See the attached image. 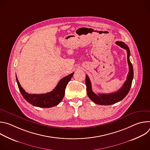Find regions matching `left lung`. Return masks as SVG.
Listing matches in <instances>:
<instances>
[{
    "label": "left lung",
    "mask_w": 150,
    "mask_h": 150,
    "mask_svg": "<svg viewBox=\"0 0 150 150\" xmlns=\"http://www.w3.org/2000/svg\"><path fill=\"white\" fill-rule=\"evenodd\" d=\"M116 44L125 49L127 52V63L129 65V73L127 74L126 81L125 82L122 87L117 91L110 94H98L94 93L91 88V81L88 76L86 75L85 84L87 86V92L89 98L96 104L100 105H111L116 103L123 100L129 93L132 85L134 78V69L132 63L129 60L130 50L128 46L123 42L116 41Z\"/></svg>",
    "instance_id": "left-lung-1"
}]
</instances>
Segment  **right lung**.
I'll return each instance as SVG.
<instances>
[{"label":"right lung","instance_id":"add662e5","mask_svg":"<svg viewBox=\"0 0 150 150\" xmlns=\"http://www.w3.org/2000/svg\"><path fill=\"white\" fill-rule=\"evenodd\" d=\"M74 73L61 79L54 89L50 93L41 94H31L25 92L21 86L16 76L19 90L25 100L34 106L42 108H50L59 104L65 95V88L68 83L71 79Z\"/></svg>","mask_w":150,"mask_h":150}]
</instances>
